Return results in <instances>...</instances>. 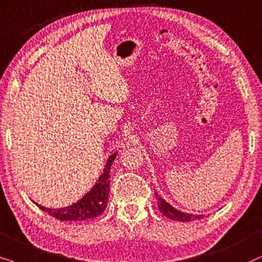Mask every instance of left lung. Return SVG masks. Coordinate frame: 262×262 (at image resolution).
Listing matches in <instances>:
<instances>
[{"mask_svg":"<svg viewBox=\"0 0 262 262\" xmlns=\"http://www.w3.org/2000/svg\"><path fill=\"white\" fill-rule=\"evenodd\" d=\"M156 198H157V205H158V208L159 211L162 212V213L165 215L166 218L171 219V221H177V222H193V221H196V219H200L204 217V215H198V214H190V213H186V212H182L180 210H177L171 205L169 204L166 200H164V199L160 196V195L157 193L156 191Z\"/></svg>","mask_w":262,"mask_h":262,"instance_id":"obj_1","label":"left lung"}]
</instances>
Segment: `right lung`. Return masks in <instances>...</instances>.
Masks as SVG:
<instances>
[{"label": "right lung", "instance_id": "add662e5", "mask_svg": "<svg viewBox=\"0 0 262 262\" xmlns=\"http://www.w3.org/2000/svg\"><path fill=\"white\" fill-rule=\"evenodd\" d=\"M117 152H114L106 160L105 166L102 175L99 176L97 183L93 186L83 196L69 206L61 208H49L41 205H37L41 211L47 212L48 214L58 219V221L69 222H81L86 219H92L98 217L105 211L107 200H109V188H110V169L113 165Z\"/></svg>", "mask_w": 262, "mask_h": 262}]
</instances>
